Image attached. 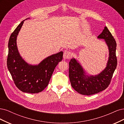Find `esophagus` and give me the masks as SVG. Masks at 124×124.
<instances>
[{
    "mask_svg": "<svg viewBox=\"0 0 124 124\" xmlns=\"http://www.w3.org/2000/svg\"><path fill=\"white\" fill-rule=\"evenodd\" d=\"M71 56V53L70 51H65L64 53L63 54V58L64 59H69L70 58Z\"/></svg>",
    "mask_w": 124,
    "mask_h": 124,
    "instance_id": "esophagus-1",
    "label": "esophagus"
}]
</instances>
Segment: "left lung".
<instances>
[{
	"instance_id": "left-lung-1",
	"label": "left lung",
	"mask_w": 124,
	"mask_h": 124,
	"mask_svg": "<svg viewBox=\"0 0 124 124\" xmlns=\"http://www.w3.org/2000/svg\"><path fill=\"white\" fill-rule=\"evenodd\" d=\"M97 38L105 39L109 52L106 67L101 72L89 76L76 59L73 58L69 63V78L71 86L82 95H91L105 90L110 85L116 68V43L107 27Z\"/></svg>"
}]
</instances>
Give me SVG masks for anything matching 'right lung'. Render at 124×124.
I'll return each mask as SVG.
<instances>
[{"mask_svg":"<svg viewBox=\"0 0 124 124\" xmlns=\"http://www.w3.org/2000/svg\"><path fill=\"white\" fill-rule=\"evenodd\" d=\"M25 21L19 23L10 37L7 66L19 90L25 93H38L48 85L55 67L62 61L63 53L60 51L52 54L38 65L27 63L20 55L16 44L17 35Z\"/></svg>","mask_w":124,"mask_h":124,"instance_id":"1","label":"right lung"}]
</instances>
